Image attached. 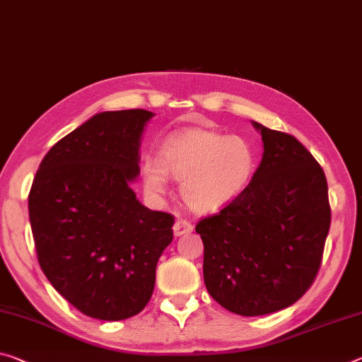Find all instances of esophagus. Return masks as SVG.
<instances>
[{"label":"esophagus","instance_id":"34e87169","mask_svg":"<svg viewBox=\"0 0 362 362\" xmlns=\"http://www.w3.org/2000/svg\"><path fill=\"white\" fill-rule=\"evenodd\" d=\"M193 232V226L185 219H179L174 223V235L175 237H180V235H187Z\"/></svg>","mask_w":362,"mask_h":362}]
</instances>
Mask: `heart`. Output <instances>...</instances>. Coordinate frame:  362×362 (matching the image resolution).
I'll return each mask as SVG.
<instances>
[{
  "label": "heart",
  "mask_w": 362,
  "mask_h": 362,
  "mask_svg": "<svg viewBox=\"0 0 362 362\" xmlns=\"http://www.w3.org/2000/svg\"><path fill=\"white\" fill-rule=\"evenodd\" d=\"M255 168V151L246 140L214 130L190 129L169 136L159 159L143 160L141 177L145 190L159 197L168 190L170 175L182 182L180 193L188 208L209 214L243 193Z\"/></svg>",
  "instance_id": "1"
}]
</instances>
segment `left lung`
<instances>
[{
    "instance_id": "8db88e82",
    "label": "left lung",
    "mask_w": 362,
    "mask_h": 362,
    "mask_svg": "<svg viewBox=\"0 0 362 362\" xmlns=\"http://www.w3.org/2000/svg\"><path fill=\"white\" fill-rule=\"evenodd\" d=\"M264 153L243 193L197 233L209 295L230 313L264 315L296 303L314 282L330 228L322 168L293 135L253 122Z\"/></svg>"
}]
</instances>
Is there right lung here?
I'll return each mask as SVG.
<instances>
[{
	"instance_id": "right-lung-1",
	"label": "right lung",
	"mask_w": 362,
	"mask_h": 362,
	"mask_svg": "<svg viewBox=\"0 0 362 362\" xmlns=\"http://www.w3.org/2000/svg\"><path fill=\"white\" fill-rule=\"evenodd\" d=\"M153 116L145 109L95 114L47 153L28 193L40 267L88 317L139 314L174 237V216L148 209L130 188Z\"/></svg>"
}]
</instances>
